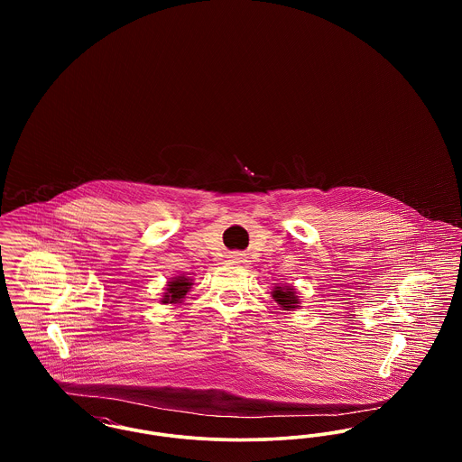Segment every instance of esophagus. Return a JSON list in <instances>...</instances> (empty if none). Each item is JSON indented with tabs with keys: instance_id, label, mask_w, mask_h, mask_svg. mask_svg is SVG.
<instances>
[{
	"instance_id": "obj_1",
	"label": "esophagus",
	"mask_w": 462,
	"mask_h": 462,
	"mask_svg": "<svg viewBox=\"0 0 462 462\" xmlns=\"http://www.w3.org/2000/svg\"><path fill=\"white\" fill-rule=\"evenodd\" d=\"M237 256H239V254H237ZM236 260H242V258H236Z\"/></svg>"
}]
</instances>
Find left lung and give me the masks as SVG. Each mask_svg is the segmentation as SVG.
Masks as SVG:
<instances>
[{
    "label": "left lung",
    "instance_id": "8db88e82",
    "mask_svg": "<svg viewBox=\"0 0 462 462\" xmlns=\"http://www.w3.org/2000/svg\"><path fill=\"white\" fill-rule=\"evenodd\" d=\"M273 300L281 305L282 308H286V310H291V308L298 307V298H296V294H294V289H291V287H275V291H273Z\"/></svg>",
    "mask_w": 462,
    "mask_h": 462
}]
</instances>
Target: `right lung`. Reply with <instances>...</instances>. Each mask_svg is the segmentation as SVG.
<instances>
[{
  "instance_id": "1",
  "label": "right lung",
  "mask_w": 462,
  "mask_h": 462,
  "mask_svg": "<svg viewBox=\"0 0 462 462\" xmlns=\"http://www.w3.org/2000/svg\"><path fill=\"white\" fill-rule=\"evenodd\" d=\"M190 286H192V282L189 279L176 277L175 281H171L166 287L162 303H178L181 298H185V294L189 292Z\"/></svg>"
}]
</instances>
